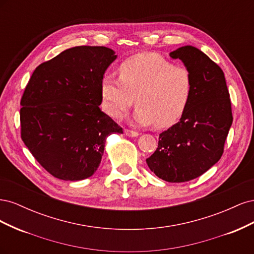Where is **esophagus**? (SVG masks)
<instances>
[{"mask_svg":"<svg viewBox=\"0 0 254 254\" xmlns=\"http://www.w3.org/2000/svg\"><path fill=\"white\" fill-rule=\"evenodd\" d=\"M124 132L126 135L128 136H131V137H135V136H139V132L134 131V130H130V129H125Z\"/></svg>","mask_w":254,"mask_h":254,"instance_id":"obj_1","label":"esophagus"}]
</instances>
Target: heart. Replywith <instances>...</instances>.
<instances>
[{"instance_id": "b5f03b06", "label": "heart", "mask_w": 254, "mask_h": 254, "mask_svg": "<svg viewBox=\"0 0 254 254\" xmlns=\"http://www.w3.org/2000/svg\"><path fill=\"white\" fill-rule=\"evenodd\" d=\"M119 72L120 78L107 74L101 83L103 108L111 118L121 119L134 99L133 119L143 126L168 127L186 112L194 91L187 66L157 53H140L123 61Z\"/></svg>"}]
</instances>
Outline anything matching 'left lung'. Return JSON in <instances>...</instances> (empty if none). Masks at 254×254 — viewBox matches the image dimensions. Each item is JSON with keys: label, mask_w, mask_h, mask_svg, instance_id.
Returning <instances> with one entry per match:
<instances>
[{"label": "left lung", "mask_w": 254, "mask_h": 254, "mask_svg": "<svg viewBox=\"0 0 254 254\" xmlns=\"http://www.w3.org/2000/svg\"><path fill=\"white\" fill-rule=\"evenodd\" d=\"M170 56L190 68L194 91L180 121L160 133L158 147L146 163L164 181L186 182L221 158L233 122L231 101L224 72L200 50L187 45Z\"/></svg>", "instance_id": "left-lung-1"}]
</instances>
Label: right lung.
<instances>
[{
	"label": "right lung",
	"mask_w": 254,
	"mask_h": 254,
	"mask_svg": "<svg viewBox=\"0 0 254 254\" xmlns=\"http://www.w3.org/2000/svg\"><path fill=\"white\" fill-rule=\"evenodd\" d=\"M117 59L105 47H75L36 67L21 98V137L45 171L78 181L101 163L106 137L123 133L99 109L105 71Z\"/></svg>",
	"instance_id": "1"
}]
</instances>
